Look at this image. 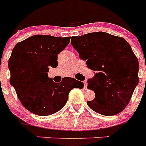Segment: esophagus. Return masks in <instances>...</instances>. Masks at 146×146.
Segmentation results:
<instances>
[{"instance_id": "1", "label": "esophagus", "mask_w": 146, "mask_h": 146, "mask_svg": "<svg viewBox=\"0 0 146 146\" xmlns=\"http://www.w3.org/2000/svg\"><path fill=\"white\" fill-rule=\"evenodd\" d=\"M83 83H84V87H85V89H87V86H88V83H87L86 81H84Z\"/></svg>"}]
</instances>
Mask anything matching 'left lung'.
I'll use <instances>...</instances> for the list:
<instances>
[{
    "label": "left lung",
    "mask_w": 146,
    "mask_h": 146,
    "mask_svg": "<svg viewBox=\"0 0 146 146\" xmlns=\"http://www.w3.org/2000/svg\"><path fill=\"white\" fill-rule=\"evenodd\" d=\"M72 39V38H71ZM71 44L92 70L88 88L95 93L88 107L98 114L112 116L126 107L138 84L139 64L123 38L104 32L73 36Z\"/></svg>",
    "instance_id": "8db88e82"
}]
</instances>
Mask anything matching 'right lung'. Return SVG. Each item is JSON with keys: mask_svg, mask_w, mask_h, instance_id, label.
<instances>
[{"mask_svg": "<svg viewBox=\"0 0 146 146\" xmlns=\"http://www.w3.org/2000/svg\"><path fill=\"white\" fill-rule=\"evenodd\" d=\"M70 39L34 35L13 48L8 61L10 85L23 105L33 114L48 116L57 112L65 106L73 88H83V82L73 78L55 82L48 76L49 68L58 66V54Z\"/></svg>", "mask_w": 146, "mask_h": 146, "instance_id": "1", "label": "right lung"}]
</instances>
